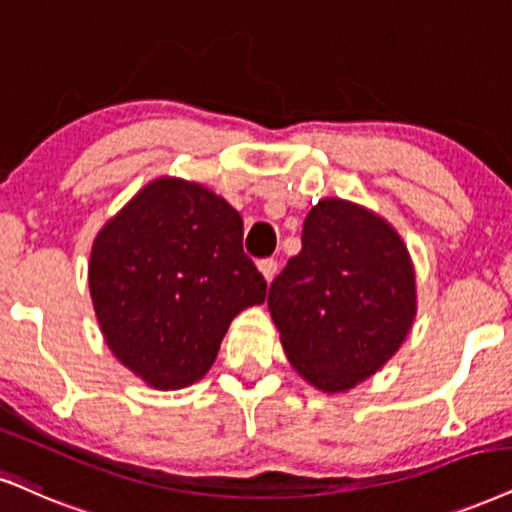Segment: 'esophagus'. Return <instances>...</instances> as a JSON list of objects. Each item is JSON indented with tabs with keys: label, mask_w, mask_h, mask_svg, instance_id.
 I'll list each match as a JSON object with an SVG mask.
<instances>
[{
	"label": "esophagus",
	"mask_w": 512,
	"mask_h": 512,
	"mask_svg": "<svg viewBox=\"0 0 512 512\" xmlns=\"http://www.w3.org/2000/svg\"><path fill=\"white\" fill-rule=\"evenodd\" d=\"M258 270H261V275L270 282L277 273V261L275 258H263V261H258Z\"/></svg>",
	"instance_id": "esophagus-1"
}]
</instances>
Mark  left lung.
<instances>
[{
  "instance_id": "1",
  "label": "left lung",
  "mask_w": 512,
  "mask_h": 512,
  "mask_svg": "<svg viewBox=\"0 0 512 512\" xmlns=\"http://www.w3.org/2000/svg\"><path fill=\"white\" fill-rule=\"evenodd\" d=\"M268 308L289 363L323 391L375 375L415 318V273L394 227L342 199L311 208L301 251L275 277Z\"/></svg>"
}]
</instances>
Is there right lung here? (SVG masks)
<instances>
[{
	"label": "right lung",
	"instance_id": "obj_1",
	"mask_svg": "<svg viewBox=\"0 0 512 512\" xmlns=\"http://www.w3.org/2000/svg\"><path fill=\"white\" fill-rule=\"evenodd\" d=\"M242 216L211 189L154 180L99 232L90 294L113 356L156 389L201 380L232 318L266 301Z\"/></svg>",
	"mask_w": 512,
	"mask_h": 512
}]
</instances>
